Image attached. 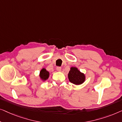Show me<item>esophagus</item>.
I'll list each match as a JSON object with an SVG mask.
<instances>
[{
  "instance_id": "34e87169",
  "label": "esophagus",
  "mask_w": 122,
  "mask_h": 122,
  "mask_svg": "<svg viewBox=\"0 0 122 122\" xmlns=\"http://www.w3.org/2000/svg\"><path fill=\"white\" fill-rule=\"evenodd\" d=\"M56 70H57V71H61V67H56Z\"/></svg>"
}]
</instances>
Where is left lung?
I'll return each instance as SVG.
<instances>
[{
  "mask_svg": "<svg viewBox=\"0 0 122 122\" xmlns=\"http://www.w3.org/2000/svg\"><path fill=\"white\" fill-rule=\"evenodd\" d=\"M68 78L70 82L76 85L83 83L85 81V75L81 72L78 68L75 67H72L68 74Z\"/></svg>",
  "mask_w": 122,
  "mask_h": 122,
  "instance_id": "obj_1",
  "label": "left lung"
}]
</instances>
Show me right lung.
Wrapping results in <instances>:
<instances>
[{
    "mask_svg": "<svg viewBox=\"0 0 122 122\" xmlns=\"http://www.w3.org/2000/svg\"><path fill=\"white\" fill-rule=\"evenodd\" d=\"M49 72L47 71L45 68H42L40 72V77L42 81H46L49 77Z\"/></svg>",
    "mask_w": 122,
    "mask_h": 122,
    "instance_id": "right-lung-1",
    "label": "right lung"
}]
</instances>
